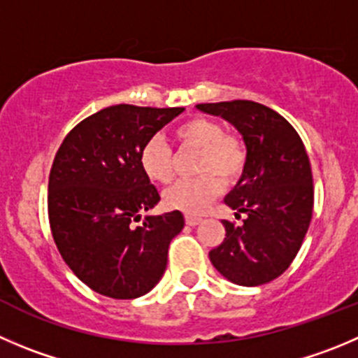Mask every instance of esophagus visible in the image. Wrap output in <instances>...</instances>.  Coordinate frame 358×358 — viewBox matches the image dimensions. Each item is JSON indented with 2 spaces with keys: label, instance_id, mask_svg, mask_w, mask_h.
I'll return each instance as SVG.
<instances>
[{
  "label": "esophagus",
  "instance_id": "34e87169",
  "mask_svg": "<svg viewBox=\"0 0 358 358\" xmlns=\"http://www.w3.org/2000/svg\"><path fill=\"white\" fill-rule=\"evenodd\" d=\"M200 221H202V217H196V216H186V224H189V227H195V224H199Z\"/></svg>",
  "mask_w": 358,
  "mask_h": 358
}]
</instances>
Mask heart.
Listing matches in <instances>:
<instances>
[{
    "mask_svg": "<svg viewBox=\"0 0 358 358\" xmlns=\"http://www.w3.org/2000/svg\"><path fill=\"white\" fill-rule=\"evenodd\" d=\"M177 144L185 149H199L196 172L202 176L179 181L163 193V203L172 210L199 214L220 195L221 181L232 185L243 176L248 163V149L237 134L223 131V126L209 117H192L176 128ZM141 169L145 177L158 185L173 179L172 149L158 135L141 149Z\"/></svg>",
    "mask_w": 358,
    "mask_h": 358,
    "instance_id": "1",
    "label": "heart"
}]
</instances>
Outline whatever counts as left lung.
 <instances>
[{
  "instance_id": "8db88e82",
  "label": "left lung",
  "mask_w": 358,
  "mask_h": 358,
  "mask_svg": "<svg viewBox=\"0 0 358 358\" xmlns=\"http://www.w3.org/2000/svg\"><path fill=\"white\" fill-rule=\"evenodd\" d=\"M243 135L248 163L224 203L243 223L223 220L227 237L209 251L217 272L243 287L283 274L302 246L313 216L315 189L304 142L281 114L250 100L199 103Z\"/></svg>"
}]
</instances>
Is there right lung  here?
I'll return each instance as SVG.
<instances>
[{"mask_svg": "<svg viewBox=\"0 0 358 358\" xmlns=\"http://www.w3.org/2000/svg\"><path fill=\"white\" fill-rule=\"evenodd\" d=\"M182 110L112 105L80 121L57 149L47 195L50 232L73 274L105 297L151 292L170 241L185 227L181 210L135 227L159 202L141 169L142 145Z\"/></svg>", "mask_w": 358, "mask_h": 358, "instance_id": "obj_1", "label": "right lung"}]
</instances>
